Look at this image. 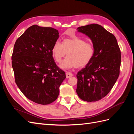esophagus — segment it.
Returning <instances> with one entry per match:
<instances>
[{
	"label": "esophagus",
	"instance_id": "34e87169",
	"mask_svg": "<svg viewBox=\"0 0 134 134\" xmlns=\"http://www.w3.org/2000/svg\"><path fill=\"white\" fill-rule=\"evenodd\" d=\"M72 76V74L70 72H66V78H69Z\"/></svg>",
	"mask_w": 134,
	"mask_h": 134
}]
</instances>
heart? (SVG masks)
Returning <instances> with one entry per match:
<instances>
[{
    "label": "heart",
    "instance_id": "b5f03b06",
    "mask_svg": "<svg viewBox=\"0 0 134 134\" xmlns=\"http://www.w3.org/2000/svg\"><path fill=\"white\" fill-rule=\"evenodd\" d=\"M51 52L54 59L59 63L67 53L68 57L60 65L63 69L84 67L91 62L94 54L92 43L77 37L64 39L62 43L56 42Z\"/></svg>",
    "mask_w": 134,
    "mask_h": 134
}]
</instances>
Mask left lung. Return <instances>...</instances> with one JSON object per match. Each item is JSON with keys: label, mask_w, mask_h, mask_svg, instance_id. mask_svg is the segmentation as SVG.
I'll list each match as a JSON object with an SVG mask.
<instances>
[{"label": "left lung", "mask_w": 134, "mask_h": 134, "mask_svg": "<svg viewBox=\"0 0 134 134\" xmlns=\"http://www.w3.org/2000/svg\"><path fill=\"white\" fill-rule=\"evenodd\" d=\"M78 32L90 38L94 47L93 59L76 75V92L87 102L98 101L110 92L120 74L121 52L115 36L100 25L79 27Z\"/></svg>", "instance_id": "obj_1"}]
</instances>
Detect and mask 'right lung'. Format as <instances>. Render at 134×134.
<instances>
[{
  "label": "right lung",
  "instance_id": "obj_1",
  "mask_svg": "<svg viewBox=\"0 0 134 134\" xmlns=\"http://www.w3.org/2000/svg\"><path fill=\"white\" fill-rule=\"evenodd\" d=\"M59 31L33 25L17 40L12 56L15 81L28 99L48 104L57 99L65 73L56 65L52 47Z\"/></svg>",
  "mask_w": 134,
  "mask_h": 134
}]
</instances>
